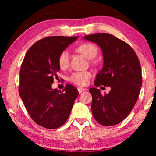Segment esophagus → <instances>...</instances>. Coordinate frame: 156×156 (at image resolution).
<instances>
[{
    "instance_id": "esophagus-1",
    "label": "esophagus",
    "mask_w": 156,
    "mask_h": 156,
    "mask_svg": "<svg viewBox=\"0 0 156 156\" xmlns=\"http://www.w3.org/2000/svg\"><path fill=\"white\" fill-rule=\"evenodd\" d=\"M78 89V91H79V93H82V92H83V91H86L87 89H85V88H82V87H79V88L77 89Z\"/></svg>"
}]
</instances>
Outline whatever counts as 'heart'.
<instances>
[{
    "instance_id": "b5f03b06",
    "label": "heart",
    "mask_w": 156,
    "mask_h": 156,
    "mask_svg": "<svg viewBox=\"0 0 156 156\" xmlns=\"http://www.w3.org/2000/svg\"><path fill=\"white\" fill-rule=\"evenodd\" d=\"M78 52L84 55L86 58L91 59L94 58L98 53V48L94 43L91 42H85L80 44L76 48ZM69 56L68 52L64 50L60 52L58 57V65L61 69H66L69 65ZM91 77L90 72H74L70 76L69 81L79 86H85Z\"/></svg>"
}]
</instances>
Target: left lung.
Instances as JSON below:
<instances>
[{
	"mask_svg": "<svg viewBox=\"0 0 156 156\" xmlns=\"http://www.w3.org/2000/svg\"><path fill=\"white\" fill-rule=\"evenodd\" d=\"M84 39L97 43L102 50L104 65L94 85L110 87L102 95L99 89H89L92 96L91 112L99 124H118L129 116L137 101L142 86L141 67L133 48L108 33H96Z\"/></svg>",
	"mask_w": 156,
	"mask_h": 156,
	"instance_id": "1",
	"label": "left lung"
}]
</instances>
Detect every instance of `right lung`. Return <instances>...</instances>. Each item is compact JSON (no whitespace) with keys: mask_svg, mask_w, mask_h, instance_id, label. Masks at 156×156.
<instances>
[{"mask_svg":"<svg viewBox=\"0 0 156 156\" xmlns=\"http://www.w3.org/2000/svg\"><path fill=\"white\" fill-rule=\"evenodd\" d=\"M78 37L50 36L36 42L21 65L19 94L31 119L49 129L60 127L69 116L78 90L66 84L62 91L52 89L60 69L58 57Z\"/></svg>","mask_w":156,"mask_h":156,"instance_id":"1","label":"right lung"}]
</instances>
